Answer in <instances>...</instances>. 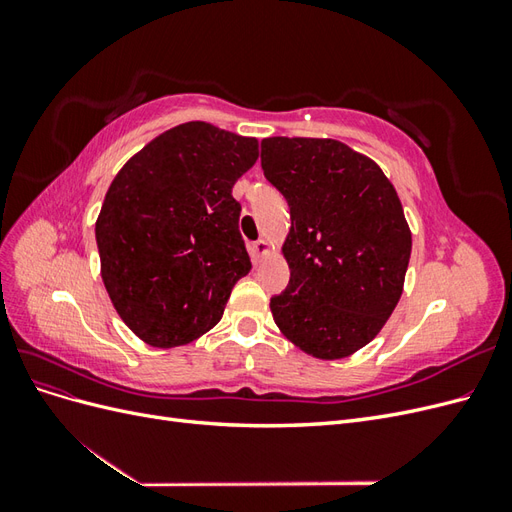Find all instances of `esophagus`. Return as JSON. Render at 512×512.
Instances as JSON below:
<instances>
[{
	"mask_svg": "<svg viewBox=\"0 0 512 512\" xmlns=\"http://www.w3.org/2000/svg\"><path fill=\"white\" fill-rule=\"evenodd\" d=\"M252 250H254V256H256V258H262V256H267V254H269L271 245H269V241H267V239H258V241H254Z\"/></svg>",
	"mask_w": 512,
	"mask_h": 512,
	"instance_id": "34e87169",
	"label": "esophagus"
}]
</instances>
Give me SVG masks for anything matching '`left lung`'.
I'll return each mask as SVG.
<instances>
[{"mask_svg": "<svg viewBox=\"0 0 512 512\" xmlns=\"http://www.w3.org/2000/svg\"><path fill=\"white\" fill-rule=\"evenodd\" d=\"M260 147L265 177L290 207V282L271 299L273 320L303 352L344 359L380 333L404 290V207L374 160L333 138L273 136Z\"/></svg>", "mask_w": 512, "mask_h": 512, "instance_id": "1", "label": "left lung"}]
</instances>
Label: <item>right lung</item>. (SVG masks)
Segmentation results:
<instances>
[{"label":"right lung","instance_id":"obj_1","mask_svg":"<svg viewBox=\"0 0 512 512\" xmlns=\"http://www.w3.org/2000/svg\"><path fill=\"white\" fill-rule=\"evenodd\" d=\"M256 160V138L188 121L113 179L96 222L102 282L145 344L175 348L205 335L250 273L232 185Z\"/></svg>","mask_w":512,"mask_h":512}]
</instances>
